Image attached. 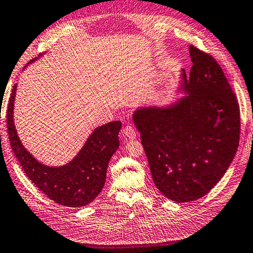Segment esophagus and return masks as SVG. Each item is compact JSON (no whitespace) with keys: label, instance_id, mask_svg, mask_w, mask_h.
<instances>
[{"label":"esophagus","instance_id":"34e87169","mask_svg":"<svg viewBox=\"0 0 253 253\" xmlns=\"http://www.w3.org/2000/svg\"><path fill=\"white\" fill-rule=\"evenodd\" d=\"M123 134L126 135V138H127V139H134L135 135H137V133H135V130L131 126H124Z\"/></svg>","mask_w":253,"mask_h":253}]
</instances>
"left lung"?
I'll list each match as a JSON object with an SVG mask.
<instances>
[{
  "instance_id": "1",
  "label": "left lung",
  "mask_w": 253,
  "mask_h": 253,
  "mask_svg": "<svg viewBox=\"0 0 253 253\" xmlns=\"http://www.w3.org/2000/svg\"><path fill=\"white\" fill-rule=\"evenodd\" d=\"M192 68L182 70L178 92L166 106L140 107L133 122L140 132L157 189L176 203L204 197L218 183L236 154L240 107L219 64L189 47Z\"/></svg>"
}]
</instances>
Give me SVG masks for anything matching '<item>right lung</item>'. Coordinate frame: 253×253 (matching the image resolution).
I'll list each match as a JSON object with an SVG mask.
<instances>
[{
	"label": "right lung",
	"instance_id": "add662e5",
	"mask_svg": "<svg viewBox=\"0 0 253 253\" xmlns=\"http://www.w3.org/2000/svg\"><path fill=\"white\" fill-rule=\"evenodd\" d=\"M35 60L37 57L28 64ZM15 91L17 84L7 105V133L11 148L27 177L61 206L75 208L90 204L104 188L108 163L120 146L119 132L122 123L113 121L96 127L71 162L62 166H47L37 161L18 137L13 122Z\"/></svg>",
	"mask_w": 253,
	"mask_h": 253
}]
</instances>
